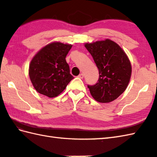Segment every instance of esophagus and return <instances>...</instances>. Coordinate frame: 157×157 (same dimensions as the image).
<instances>
[{
	"mask_svg": "<svg viewBox=\"0 0 157 157\" xmlns=\"http://www.w3.org/2000/svg\"><path fill=\"white\" fill-rule=\"evenodd\" d=\"M84 73H80V74H79L78 77L79 78H80V79H83L84 78Z\"/></svg>",
	"mask_w": 157,
	"mask_h": 157,
	"instance_id": "esophagus-1",
	"label": "esophagus"
}]
</instances>
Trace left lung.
I'll use <instances>...</instances> for the list:
<instances>
[{
  "label": "left lung",
  "instance_id": "left-lung-1",
  "mask_svg": "<svg viewBox=\"0 0 157 157\" xmlns=\"http://www.w3.org/2000/svg\"><path fill=\"white\" fill-rule=\"evenodd\" d=\"M99 71L95 85L88 86L96 101L109 103L115 101L125 90L132 75L128 56L119 44L109 39L86 43Z\"/></svg>",
  "mask_w": 157,
  "mask_h": 157
}]
</instances>
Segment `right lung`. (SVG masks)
<instances>
[{"instance_id": "add662e5", "label": "right lung", "mask_w": 157, "mask_h": 157, "mask_svg": "<svg viewBox=\"0 0 157 157\" xmlns=\"http://www.w3.org/2000/svg\"><path fill=\"white\" fill-rule=\"evenodd\" d=\"M72 45L54 42L36 53L29 63V75L38 93L49 98L59 96L74 78L65 57Z\"/></svg>"}]
</instances>
